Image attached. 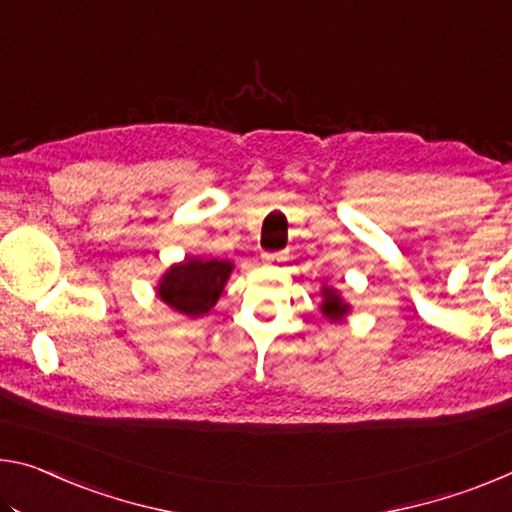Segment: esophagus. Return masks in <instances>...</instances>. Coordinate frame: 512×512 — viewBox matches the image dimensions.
<instances>
[{
	"mask_svg": "<svg viewBox=\"0 0 512 512\" xmlns=\"http://www.w3.org/2000/svg\"><path fill=\"white\" fill-rule=\"evenodd\" d=\"M287 259V253H264V262H282Z\"/></svg>",
	"mask_w": 512,
	"mask_h": 512,
	"instance_id": "esophagus-1",
	"label": "esophagus"
}]
</instances>
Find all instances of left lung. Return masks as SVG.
Returning <instances> with one entry per match:
<instances>
[{
  "label": "left lung",
  "mask_w": 512,
  "mask_h": 512,
  "mask_svg": "<svg viewBox=\"0 0 512 512\" xmlns=\"http://www.w3.org/2000/svg\"><path fill=\"white\" fill-rule=\"evenodd\" d=\"M321 314L332 323H342L346 316L351 314V303L344 300V296L339 294V289L323 285L321 287Z\"/></svg>",
  "instance_id": "left-lung-1"
}]
</instances>
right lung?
<instances>
[{
    "mask_svg": "<svg viewBox=\"0 0 512 512\" xmlns=\"http://www.w3.org/2000/svg\"><path fill=\"white\" fill-rule=\"evenodd\" d=\"M232 271L230 259L184 257L182 262L168 266L154 291L170 310L196 319L218 303Z\"/></svg>",
    "mask_w": 512,
    "mask_h": 512,
    "instance_id": "obj_1",
    "label": "right lung"
}]
</instances>
